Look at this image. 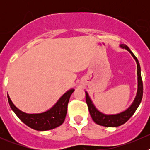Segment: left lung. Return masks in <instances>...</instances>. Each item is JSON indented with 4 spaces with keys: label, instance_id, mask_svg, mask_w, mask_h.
Wrapping results in <instances>:
<instances>
[{
    "label": "left lung",
    "instance_id": "obj_1",
    "mask_svg": "<svg viewBox=\"0 0 150 150\" xmlns=\"http://www.w3.org/2000/svg\"><path fill=\"white\" fill-rule=\"evenodd\" d=\"M121 48H125L127 51H129L132 57H134V59L136 60L137 64V75H138V90H137V96H136L135 99L132 104L125 110L122 112L118 113L115 115H105L103 113L100 112L93 105V102L91 100L88 94L86 91V102L87 103L88 107L89 112H90L91 116L93 120L98 125H102L105 127H117L122 125L125 122H126L131 118V116L134 114L137 109L138 108L142 99V96H143V83H142V76H141V68L138 59L135 57L132 51L130 50L126 45L121 44L120 46Z\"/></svg>",
    "mask_w": 150,
    "mask_h": 150
}]
</instances>
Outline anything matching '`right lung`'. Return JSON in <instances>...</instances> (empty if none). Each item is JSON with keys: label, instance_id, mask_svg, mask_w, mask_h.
Wrapping results in <instances>:
<instances>
[{"label": "right lung", "instance_id": "1", "mask_svg": "<svg viewBox=\"0 0 150 150\" xmlns=\"http://www.w3.org/2000/svg\"><path fill=\"white\" fill-rule=\"evenodd\" d=\"M74 91V89L67 91L50 110L38 114H28L22 112L12 103L9 96L8 94L7 96L11 110L25 125L36 131H48L59 126L64 122L68 102Z\"/></svg>", "mask_w": 150, "mask_h": 150}]
</instances>
